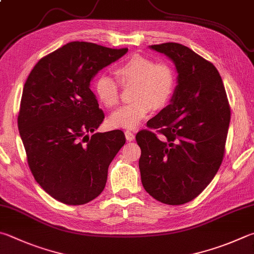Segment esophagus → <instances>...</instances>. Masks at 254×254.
<instances>
[{
  "label": "esophagus",
  "instance_id": "esophagus-1",
  "mask_svg": "<svg viewBox=\"0 0 254 254\" xmlns=\"http://www.w3.org/2000/svg\"><path fill=\"white\" fill-rule=\"evenodd\" d=\"M124 134H126V139H127V141H133L135 139V135H134V133L133 132H131V131H126L124 132Z\"/></svg>",
  "mask_w": 254,
  "mask_h": 254
}]
</instances>
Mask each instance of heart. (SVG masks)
<instances>
[{
	"label": "heart",
	"instance_id": "b5f03b06",
	"mask_svg": "<svg viewBox=\"0 0 254 254\" xmlns=\"http://www.w3.org/2000/svg\"><path fill=\"white\" fill-rule=\"evenodd\" d=\"M123 84L134 83L132 103L123 105L109 118L110 126L133 130L141 124L152 108H162L174 91L175 75L172 67L165 63H155L149 58L134 55L117 68ZM94 92L105 108H114L120 100L118 82L108 74H101L94 81Z\"/></svg>",
	"mask_w": 254,
	"mask_h": 254
}]
</instances>
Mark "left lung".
Returning a JSON list of instances; mask_svg holds the SVG:
<instances>
[{
  "mask_svg": "<svg viewBox=\"0 0 254 254\" xmlns=\"http://www.w3.org/2000/svg\"><path fill=\"white\" fill-rule=\"evenodd\" d=\"M149 48L171 60L178 76L170 104L147 122L160 128L164 139L145 130L136 134L141 181L155 200L184 204L199 195L218 172L231 113L213 64L179 43Z\"/></svg>",
  "mask_w": 254,
  "mask_h": 254,
  "instance_id": "1",
  "label": "left lung"
}]
</instances>
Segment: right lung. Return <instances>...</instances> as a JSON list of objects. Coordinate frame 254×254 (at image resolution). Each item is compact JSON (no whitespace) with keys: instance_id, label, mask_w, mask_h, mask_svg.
<instances>
[{"instance_id":"add662e5","label":"right lung","mask_w":254,"mask_h":254,"mask_svg":"<svg viewBox=\"0 0 254 254\" xmlns=\"http://www.w3.org/2000/svg\"><path fill=\"white\" fill-rule=\"evenodd\" d=\"M127 49L70 42L41 59L23 87L17 126L35 181L62 203L101 194L124 133H94L104 119L91 82ZM92 135L90 137L89 133Z\"/></svg>"}]
</instances>
